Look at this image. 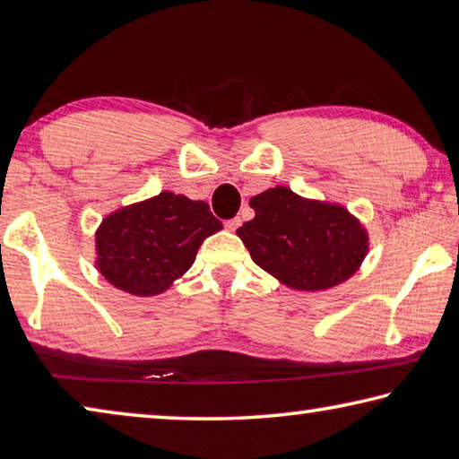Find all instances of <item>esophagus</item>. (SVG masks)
<instances>
[{
  "label": "esophagus",
  "mask_w": 459,
  "mask_h": 459,
  "mask_svg": "<svg viewBox=\"0 0 459 459\" xmlns=\"http://www.w3.org/2000/svg\"><path fill=\"white\" fill-rule=\"evenodd\" d=\"M239 225H242V217H231V220L225 221V228H228L230 231H236Z\"/></svg>",
  "instance_id": "esophagus-1"
}]
</instances>
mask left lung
Masks as SVG:
<instances>
[{
	"label": "left lung",
	"instance_id": "1",
	"mask_svg": "<svg viewBox=\"0 0 459 459\" xmlns=\"http://www.w3.org/2000/svg\"><path fill=\"white\" fill-rule=\"evenodd\" d=\"M255 217L238 228L252 260L296 290H326L355 274L367 231L341 205L274 187L250 199Z\"/></svg>",
	"mask_w": 459,
	"mask_h": 459
}]
</instances>
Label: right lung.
<instances>
[{"mask_svg":"<svg viewBox=\"0 0 459 459\" xmlns=\"http://www.w3.org/2000/svg\"><path fill=\"white\" fill-rule=\"evenodd\" d=\"M220 230L221 221L205 201L163 191L118 209L100 223L96 266L128 294H159L191 268L204 239Z\"/></svg>","mask_w":459,"mask_h":459,"instance_id":"1","label":"right lung"}]
</instances>
